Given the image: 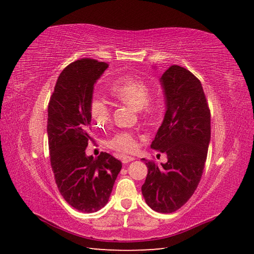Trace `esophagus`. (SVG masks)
Returning a JSON list of instances; mask_svg holds the SVG:
<instances>
[{
    "label": "esophagus",
    "mask_w": 254,
    "mask_h": 254,
    "mask_svg": "<svg viewBox=\"0 0 254 254\" xmlns=\"http://www.w3.org/2000/svg\"><path fill=\"white\" fill-rule=\"evenodd\" d=\"M133 160H134L133 157H129V156H123V157H122V162L124 163V164L131 162V161H133Z\"/></svg>",
    "instance_id": "obj_1"
}]
</instances>
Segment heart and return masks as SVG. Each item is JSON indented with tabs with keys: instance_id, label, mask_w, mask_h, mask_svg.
I'll return each mask as SVG.
<instances>
[{
	"instance_id": "b5f03b06",
	"label": "heart",
	"mask_w": 254,
	"mask_h": 254,
	"mask_svg": "<svg viewBox=\"0 0 254 254\" xmlns=\"http://www.w3.org/2000/svg\"><path fill=\"white\" fill-rule=\"evenodd\" d=\"M150 87L143 79L126 76L114 83L111 94L122 103L134 107L144 113H152L157 104L149 98ZM111 109L109 104L103 98H95L91 105V117L98 125H104L110 119ZM111 148L121 152H132L137 147L134 133L130 131H120L114 134L108 142Z\"/></svg>"
}]
</instances>
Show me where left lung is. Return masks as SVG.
Returning <instances> with one entry per match:
<instances>
[{"instance_id":"left-lung-1","label":"left lung","mask_w":254,"mask_h":254,"mask_svg":"<svg viewBox=\"0 0 254 254\" xmlns=\"http://www.w3.org/2000/svg\"><path fill=\"white\" fill-rule=\"evenodd\" d=\"M160 83L165 113L150 147L166 153L167 162L157 165L142 159L148 168L142 194L152 210L173 213L191 197L201 179L211 141V114L201 82L187 68L172 65Z\"/></svg>"}]
</instances>
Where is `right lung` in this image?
<instances>
[{
  "instance_id": "1",
  "label": "right lung",
  "mask_w": 254,
  "mask_h": 254,
  "mask_svg": "<svg viewBox=\"0 0 254 254\" xmlns=\"http://www.w3.org/2000/svg\"><path fill=\"white\" fill-rule=\"evenodd\" d=\"M109 64L80 59L61 72L48 109L52 170L64 200L83 213L101 210L121 172L122 162L107 152L87 156L91 140V105L94 84Z\"/></svg>"
}]
</instances>
